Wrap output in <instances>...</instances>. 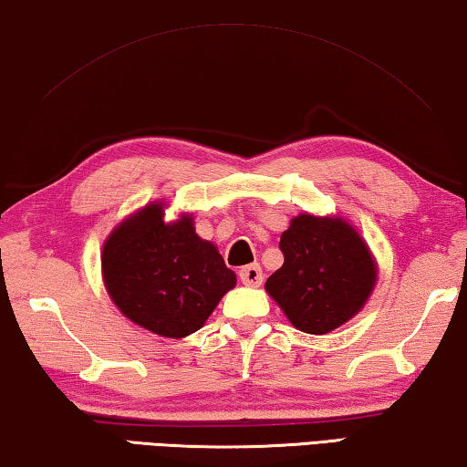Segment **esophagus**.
I'll use <instances>...</instances> for the list:
<instances>
[{
	"label": "esophagus",
	"mask_w": 467,
	"mask_h": 467,
	"mask_svg": "<svg viewBox=\"0 0 467 467\" xmlns=\"http://www.w3.org/2000/svg\"><path fill=\"white\" fill-rule=\"evenodd\" d=\"M238 275L242 279V284L253 285V288H256V285L263 284V271H261V267H258V265H246V267L240 269Z\"/></svg>",
	"instance_id": "34e87169"
}]
</instances>
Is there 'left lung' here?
Segmentation results:
<instances>
[{
	"mask_svg": "<svg viewBox=\"0 0 467 467\" xmlns=\"http://www.w3.org/2000/svg\"><path fill=\"white\" fill-rule=\"evenodd\" d=\"M284 265L265 290L294 327L327 334L361 311L378 267L368 244L342 217L298 214L282 234Z\"/></svg>",
	"mask_w": 467,
	"mask_h": 467,
	"instance_id": "obj_1",
	"label": "left lung"
}]
</instances>
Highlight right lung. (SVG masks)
Wrapping results in <instances>:
<instances>
[{
    "mask_svg": "<svg viewBox=\"0 0 467 467\" xmlns=\"http://www.w3.org/2000/svg\"><path fill=\"white\" fill-rule=\"evenodd\" d=\"M102 275L119 311L164 338L204 326L235 285L213 242L200 238L192 214L164 221V202L143 206L112 229L102 250Z\"/></svg>",
    "mask_w": 467,
    "mask_h": 467,
    "instance_id": "right-lung-1",
    "label": "right lung"
}]
</instances>
